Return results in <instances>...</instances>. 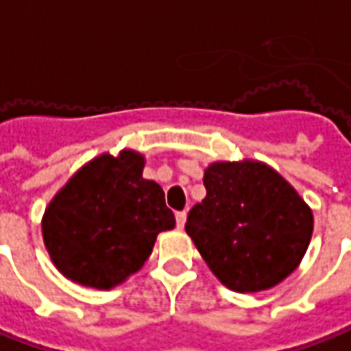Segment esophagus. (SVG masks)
Masks as SVG:
<instances>
[{
	"instance_id": "obj_1",
	"label": "esophagus",
	"mask_w": 351,
	"mask_h": 351,
	"mask_svg": "<svg viewBox=\"0 0 351 351\" xmlns=\"http://www.w3.org/2000/svg\"><path fill=\"white\" fill-rule=\"evenodd\" d=\"M184 223H186V211H178V213H176V226H178V228H182Z\"/></svg>"
}]
</instances>
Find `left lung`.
Instances as JSON below:
<instances>
[{
  "label": "left lung",
  "instance_id": "8db88e82",
  "mask_svg": "<svg viewBox=\"0 0 351 351\" xmlns=\"http://www.w3.org/2000/svg\"><path fill=\"white\" fill-rule=\"evenodd\" d=\"M204 186L186 232L226 288L261 292L294 273L313 234L311 207L294 186L254 159L211 163Z\"/></svg>",
  "mask_w": 351,
  "mask_h": 351
}]
</instances>
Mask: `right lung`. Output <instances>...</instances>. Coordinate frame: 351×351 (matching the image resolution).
<instances>
[{
    "label": "right lung",
    "mask_w": 351,
    "mask_h": 351,
    "mask_svg": "<svg viewBox=\"0 0 351 351\" xmlns=\"http://www.w3.org/2000/svg\"><path fill=\"white\" fill-rule=\"evenodd\" d=\"M134 149L101 154L80 167L45 207L42 236L59 273L111 290L140 271L156 238L175 228L163 188L145 180Z\"/></svg>",
    "instance_id": "add662e5"
}]
</instances>
